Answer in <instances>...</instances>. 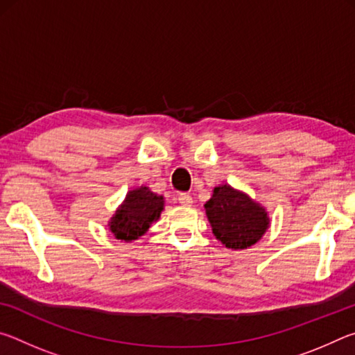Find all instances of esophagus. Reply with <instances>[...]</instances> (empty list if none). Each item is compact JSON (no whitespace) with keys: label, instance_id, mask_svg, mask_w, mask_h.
<instances>
[{"label":"esophagus","instance_id":"1","mask_svg":"<svg viewBox=\"0 0 355 355\" xmlns=\"http://www.w3.org/2000/svg\"><path fill=\"white\" fill-rule=\"evenodd\" d=\"M177 200L180 205H184V207H191L192 205V197L189 194H178Z\"/></svg>","mask_w":355,"mask_h":355}]
</instances>
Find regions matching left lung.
Here are the masks:
<instances>
[{
	"label": "left lung",
	"mask_w": 355,
	"mask_h": 355,
	"mask_svg": "<svg viewBox=\"0 0 355 355\" xmlns=\"http://www.w3.org/2000/svg\"><path fill=\"white\" fill-rule=\"evenodd\" d=\"M213 235L232 250L249 249L263 238L271 225L261 203L230 184H219L205 205Z\"/></svg>",
	"instance_id": "8db88e82"
}]
</instances>
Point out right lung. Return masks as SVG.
<instances>
[{
  "label": "right lung",
  "instance_id": "obj_1",
  "mask_svg": "<svg viewBox=\"0 0 355 355\" xmlns=\"http://www.w3.org/2000/svg\"><path fill=\"white\" fill-rule=\"evenodd\" d=\"M163 209L164 196H158L146 184L137 186L127 192L125 200L107 220V227L116 239L125 243L136 241L159 219Z\"/></svg>",
  "mask_w": 355,
  "mask_h": 355
}]
</instances>
